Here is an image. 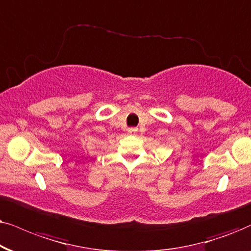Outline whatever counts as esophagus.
Wrapping results in <instances>:
<instances>
[{
  "instance_id": "1",
  "label": "esophagus",
  "mask_w": 251,
  "mask_h": 251,
  "mask_svg": "<svg viewBox=\"0 0 251 251\" xmlns=\"http://www.w3.org/2000/svg\"><path fill=\"white\" fill-rule=\"evenodd\" d=\"M127 132L129 133V134H135V133L138 132V128H136V127H129L127 129Z\"/></svg>"
}]
</instances>
